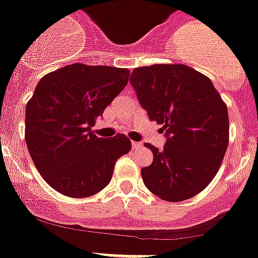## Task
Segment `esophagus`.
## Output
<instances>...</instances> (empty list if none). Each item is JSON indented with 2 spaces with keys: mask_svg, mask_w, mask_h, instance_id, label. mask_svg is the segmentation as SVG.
Masks as SVG:
<instances>
[{
  "mask_svg": "<svg viewBox=\"0 0 258 258\" xmlns=\"http://www.w3.org/2000/svg\"><path fill=\"white\" fill-rule=\"evenodd\" d=\"M140 146H141V144H140V142L132 141V149H139Z\"/></svg>",
  "mask_w": 258,
  "mask_h": 258,
  "instance_id": "34e87169",
  "label": "esophagus"
}]
</instances>
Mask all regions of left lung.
Here are the masks:
<instances>
[{"label": "left lung", "instance_id": "left-lung-1", "mask_svg": "<svg viewBox=\"0 0 258 258\" xmlns=\"http://www.w3.org/2000/svg\"><path fill=\"white\" fill-rule=\"evenodd\" d=\"M142 108L161 124L166 142L142 167L145 186L166 202L192 198L221 167L229 141L228 109L208 77L184 64L136 68L130 77Z\"/></svg>", "mask_w": 258, "mask_h": 258}]
</instances>
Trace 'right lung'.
I'll return each mask as SVG.
<instances>
[{
    "instance_id": "right-lung-1",
    "label": "right lung",
    "mask_w": 258,
    "mask_h": 258,
    "mask_svg": "<svg viewBox=\"0 0 258 258\" xmlns=\"http://www.w3.org/2000/svg\"><path fill=\"white\" fill-rule=\"evenodd\" d=\"M130 71L76 62L40 79L26 104L25 141L45 181L72 198H87L108 185L114 164L131 141L91 131L96 119L121 93Z\"/></svg>"
}]
</instances>
